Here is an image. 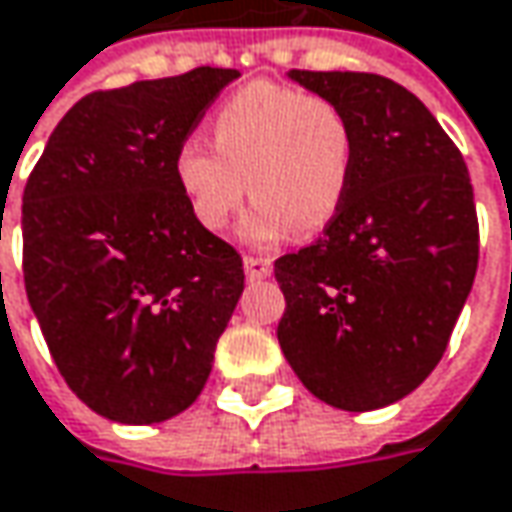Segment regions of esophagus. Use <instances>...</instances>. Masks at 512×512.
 Returning <instances> with one entry per match:
<instances>
[{
	"mask_svg": "<svg viewBox=\"0 0 512 512\" xmlns=\"http://www.w3.org/2000/svg\"><path fill=\"white\" fill-rule=\"evenodd\" d=\"M243 269H246V278H269V275H272V260L260 255H246L243 257Z\"/></svg>",
	"mask_w": 512,
	"mask_h": 512,
	"instance_id": "1",
	"label": "esophagus"
}]
</instances>
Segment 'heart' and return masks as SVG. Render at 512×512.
<instances>
[{
  "label": "heart",
  "mask_w": 512,
  "mask_h": 512,
  "mask_svg": "<svg viewBox=\"0 0 512 512\" xmlns=\"http://www.w3.org/2000/svg\"><path fill=\"white\" fill-rule=\"evenodd\" d=\"M209 143L177 148L174 177L197 223L223 232L249 194L243 223L252 243H275L298 229L321 232L344 206L355 131L338 102L280 82H249L220 102Z\"/></svg>",
  "instance_id": "obj_1"
}]
</instances>
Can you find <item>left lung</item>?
Segmentation results:
<instances>
[{"label":"left lung","instance_id":"left-lung-1","mask_svg":"<svg viewBox=\"0 0 512 512\" xmlns=\"http://www.w3.org/2000/svg\"><path fill=\"white\" fill-rule=\"evenodd\" d=\"M355 131L344 206L312 246L275 260L278 341L329 407L381 410L441 361L478 266L467 163L427 105L378 74L289 71Z\"/></svg>","mask_w":512,"mask_h":512}]
</instances>
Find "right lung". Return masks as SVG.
Here are the masks:
<instances>
[{"instance_id": "obj_1", "label": "right lung", "mask_w": 512, "mask_h": 512, "mask_svg": "<svg viewBox=\"0 0 512 512\" xmlns=\"http://www.w3.org/2000/svg\"><path fill=\"white\" fill-rule=\"evenodd\" d=\"M240 74L194 68L94 91L59 120L22 194V275L59 375L94 412L157 424L194 404L243 292L174 157Z\"/></svg>"}]
</instances>
